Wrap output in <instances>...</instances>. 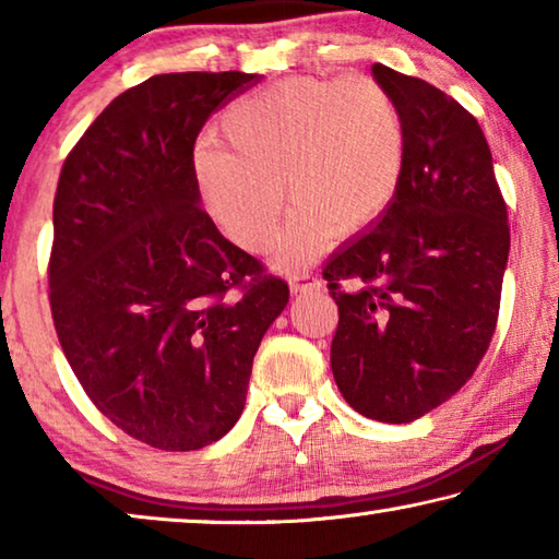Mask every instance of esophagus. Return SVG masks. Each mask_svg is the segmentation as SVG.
<instances>
[{
  "mask_svg": "<svg viewBox=\"0 0 559 559\" xmlns=\"http://www.w3.org/2000/svg\"><path fill=\"white\" fill-rule=\"evenodd\" d=\"M288 286L293 293H316L323 288V283H320L316 276H310V273H290Z\"/></svg>",
  "mask_w": 559,
  "mask_h": 559,
  "instance_id": "34e87169",
  "label": "esophagus"
}]
</instances>
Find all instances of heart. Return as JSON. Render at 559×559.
<instances>
[{"instance_id": "b5f03b06", "label": "heart", "mask_w": 559, "mask_h": 559, "mask_svg": "<svg viewBox=\"0 0 559 559\" xmlns=\"http://www.w3.org/2000/svg\"><path fill=\"white\" fill-rule=\"evenodd\" d=\"M229 150L197 155L206 212L251 253L269 251L293 206L276 263L313 261L330 234L355 236L394 200L404 173V126L394 98L365 75H293L246 93L219 122Z\"/></svg>"}]
</instances>
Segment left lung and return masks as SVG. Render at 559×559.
Listing matches in <instances>:
<instances>
[{"mask_svg": "<svg viewBox=\"0 0 559 559\" xmlns=\"http://www.w3.org/2000/svg\"><path fill=\"white\" fill-rule=\"evenodd\" d=\"M404 126V173L372 229L323 269L337 302V390L362 416L419 419L451 400L496 333L510 251L478 120L431 83L372 66Z\"/></svg>", "mask_w": 559, "mask_h": 559, "instance_id": "1", "label": "left lung"}]
</instances>
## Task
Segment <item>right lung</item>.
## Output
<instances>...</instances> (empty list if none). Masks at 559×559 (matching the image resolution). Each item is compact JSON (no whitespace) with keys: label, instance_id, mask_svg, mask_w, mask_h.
<instances>
[{"label":"right lung","instance_id":"obj_1","mask_svg":"<svg viewBox=\"0 0 559 559\" xmlns=\"http://www.w3.org/2000/svg\"><path fill=\"white\" fill-rule=\"evenodd\" d=\"M261 75L159 73L110 103L66 157L53 197L56 335L96 409L159 451L219 441L288 283L202 210L194 143Z\"/></svg>","mask_w":559,"mask_h":559}]
</instances>
